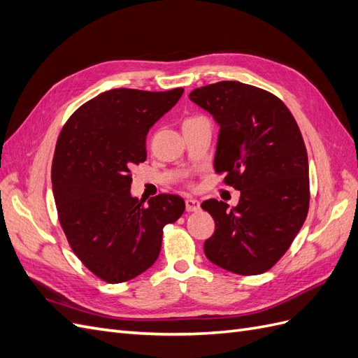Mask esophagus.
<instances>
[{"label": "esophagus", "instance_id": "esophagus-1", "mask_svg": "<svg viewBox=\"0 0 358 358\" xmlns=\"http://www.w3.org/2000/svg\"><path fill=\"white\" fill-rule=\"evenodd\" d=\"M185 209H187V212H197L200 209V201L194 200V199H187L185 200Z\"/></svg>", "mask_w": 358, "mask_h": 358}]
</instances>
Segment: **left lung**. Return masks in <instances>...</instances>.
Segmentation results:
<instances>
[{
  "mask_svg": "<svg viewBox=\"0 0 358 358\" xmlns=\"http://www.w3.org/2000/svg\"><path fill=\"white\" fill-rule=\"evenodd\" d=\"M189 100L220 125L213 166L241 191L231 209L215 199L201 203L215 220L204 254L237 275L264 273L287 252L309 209V162L299 125L273 94L241 82L203 86Z\"/></svg>",
  "mask_w": 358,
  "mask_h": 358,
  "instance_id": "obj_1",
  "label": "left lung"
}]
</instances>
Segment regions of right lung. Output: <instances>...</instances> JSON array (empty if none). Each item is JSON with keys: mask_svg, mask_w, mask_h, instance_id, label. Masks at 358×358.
Masks as SVG:
<instances>
[{"mask_svg": "<svg viewBox=\"0 0 358 358\" xmlns=\"http://www.w3.org/2000/svg\"><path fill=\"white\" fill-rule=\"evenodd\" d=\"M182 88H117L80 106L64 125L52 162L59 222L80 262L109 284L143 273L161 251L162 229L185 210L173 194L131 196L129 169L146 159V136Z\"/></svg>", "mask_w": 358, "mask_h": 358, "instance_id": "add662e5", "label": "right lung"}]
</instances>
